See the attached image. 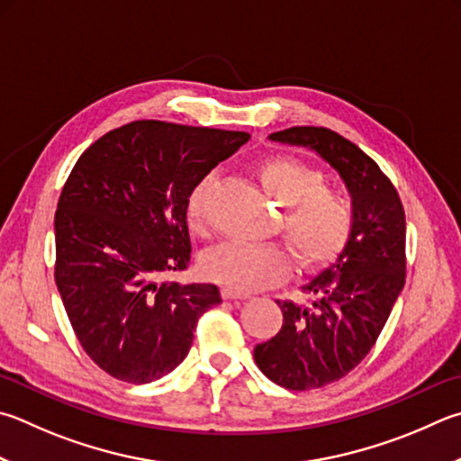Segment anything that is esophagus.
Wrapping results in <instances>:
<instances>
[{
    "mask_svg": "<svg viewBox=\"0 0 461 461\" xmlns=\"http://www.w3.org/2000/svg\"><path fill=\"white\" fill-rule=\"evenodd\" d=\"M221 296H223V300H236V303H238V300H248L246 294H238V292H233L230 288H223Z\"/></svg>",
    "mask_w": 461,
    "mask_h": 461,
    "instance_id": "1",
    "label": "esophagus"
}]
</instances>
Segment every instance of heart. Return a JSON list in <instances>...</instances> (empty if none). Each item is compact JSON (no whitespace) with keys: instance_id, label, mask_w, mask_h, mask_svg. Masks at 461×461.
Masks as SVG:
<instances>
[{"instance_id":"obj_1","label":"heart","mask_w":461,"mask_h":461,"mask_svg":"<svg viewBox=\"0 0 461 461\" xmlns=\"http://www.w3.org/2000/svg\"><path fill=\"white\" fill-rule=\"evenodd\" d=\"M258 177L267 194L284 205L282 230L304 266L329 264L347 246L353 230V212L334 191L324 187L322 173L292 157H270L258 165ZM213 177L199 179L189 191L185 213L189 228L205 233V202ZM209 280L233 292H254L274 286L292 272L288 249L274 244L225 241L202 256Z\"/></svg>"}]
</instances>
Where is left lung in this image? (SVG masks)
<instances>
[{
	"label": "left lung",
	"mask_w": 461,
	"mask_h": 461,
	"mask_svg": "<svg viewBox=\"0 0 461 461\" xmlns=\"http://www.w3.org/2000/svg\"><path fill=\"white\" fill-rule=\"evenodd\" d=\"M267 139L314 150L353 197L347 246L303 286L314 303L276 300L282 329L254 348L256 365L267 379L290 391H308L348 375L379 339L405 286V212L379 165L339 132L292 127Z\"/></svg>",
	"instance_id": "obj_1"
}]
</instances>
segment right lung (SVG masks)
Listing matches in <instances>:
<instances>
[{"label": "right lung", "mask_w": 461, "mask_h": 461, "mask_svg": "<svg viewBox=\"0 0 461 461\" xmlns=\"http://www.w3.org/2000/svg\"><path fill=\"white\" fill-rule=\"evenodd\" d=\"M248 139L135 121L74 165L54 217V278L82 348L114 379L145 384L171 373L199 316L221 303L215 284L163 278L189 264V191Z\"/></svg>", "instance_id": "right-lung-1"}]
</instances>
